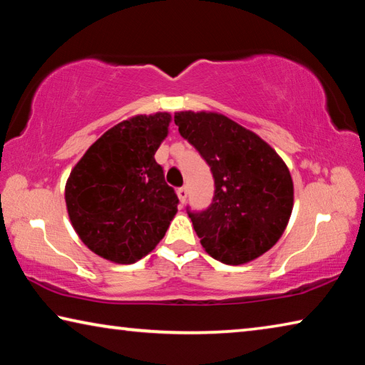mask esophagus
Segmentation results:
<instances>
[{
	"label": "esophagus",
	"mask_w": 365,
	"mask_h": 365,
	"mask_svg": "<svg viewBox=\"0 0 365 365\" xmlns=\"http://www.w3.org/2000/svg\"><path fill=\"white\" fill-rule=\"evenodd\" d=\"M177 195H178V200H180V202L183 205L185 201H187V196H188V188L187 187H180L177 190Z\"/></svg>",
	"instance_id": "obj_1"
}]
</instances>
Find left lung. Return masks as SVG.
I'll list each match as a JSON object with an SVG mask.
<instances>
[{
  "label": "left lung",
  "instance_id": "left-lung-1",
  "mask_svg": "<svg viewBox=\"0 0 365 365\" xmlns=\"http://www.w3.org/2000/svg\"><path fill=\"white\" fill-rule=\"evenodd\" d=\"M185 140L211 168L214 197L206 211L190 212L209 256L246 264L279 242L293 211V180L274 148L224 114L180 110Z\"/></svg>",
  "mask_w": 365,
  "mask_h": 365
}]
</instances>
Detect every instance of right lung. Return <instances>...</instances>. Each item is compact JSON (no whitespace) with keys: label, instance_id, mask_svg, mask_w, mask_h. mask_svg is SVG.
Instances as JSON below:
<instances>
[{"label":"right lung","instance_id":"obj_1","mask_svg":"<svg viewBox=\"0 0 365 365\" xmlns=\"http://www.w3.org/2000/svg\"><path fill=\"white\" fill-rule=\"evenodd\" d=\"M169 113L135 115L103 133L72 169L66 206L73 230L95 255L133 264L164 238L178 197L154 154Z\"/></svg>","mask_w":365,"mask_h":365}]
</instances>
